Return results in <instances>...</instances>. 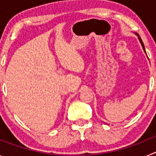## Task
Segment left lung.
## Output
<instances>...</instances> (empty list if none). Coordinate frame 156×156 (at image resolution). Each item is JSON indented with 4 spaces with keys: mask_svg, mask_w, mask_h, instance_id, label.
Returning a JSON list of instances; mask_svg holds the SVG:
<instances>
[{
    "mask_svg": "<svg viewBox=\"0 0 156 156\" xmlns=\"http://www.w3.org/2000/svg\"><path fill=\"white\" fill-rule=\"evenodd\" d=\"M137 37H138V39H139V41H140V44H141V45H142V48H143V49H144V52H145V48H144V44H143V41H142V40H141V38H140V37H139V35H138V34H137ZM145 53H146V52H145Z\"/></svg>",
    "mask_w": 156,
    "mask_h": 156,
    "instance_id": "obj_1",
    "label": "left lung"
}]
</instances>
